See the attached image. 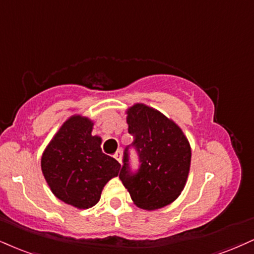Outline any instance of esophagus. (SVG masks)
I'll return each mask as SVG.
<instances>
[{"label": "esophagus", "mask_w": 254, "mask_h": 254, "mask_svg": "<svg viewBox=\"0 0 254 254\" xmlns=\"http://www.w3.org/2000/svg\"><path fill=\"white\" fill-rule=\"evenodd\" d=\"M114 157L119 162V163H122V150H121V149L116 151V154L114 155Z\"/></svg>", "instance_id": "34e87169"}]
</instances>
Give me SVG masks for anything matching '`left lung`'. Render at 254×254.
Masks as SVG:
<instances>
[{
	"mask_svg": "<svg viewBox=\"0 0 254 254\" xmlns=\"http://www.w3.org/2000/svg\"><path fill=\"white\" fill-rule=\"evenodd\" d=\"M132 144L127 146L119 179L137 207L155 210L175 201L185 188L191 150L187 137L172 119L144 104L127 109ZM135 148L140 168L132 172L128 148Z\"/></svg>",
	"mask_w": 254,
	"mask_h": 254,
	"instance_id": "1",
	"label": "left lung"
}]
</instances>
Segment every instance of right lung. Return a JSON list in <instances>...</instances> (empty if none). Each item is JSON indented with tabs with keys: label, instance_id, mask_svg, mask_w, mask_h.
<instances>
[{
	"label": "right lung",
	"instance_id": "right-lung-1",
	"mask_svg": "<svg viewBox=\"0 0 254 254\" xmlns=\"http://www.w3.org/2000/svg\"><path fill=\"white\" fill-rule=\"evenodd\" d=\"M93 122L75 115L61 125L45 149L41 169L52 193L79 209L93 207L104 186L118 175L121 164L102 151L92 136Z\"/></svg>",
	"mask_w": 254,
	"mask_h": 254
}]
</instances>
